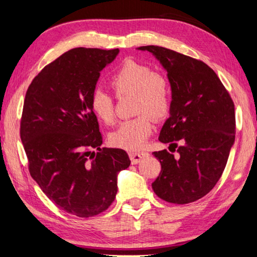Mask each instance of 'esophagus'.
Instances as JSON below:
<instances>
[{"mask_svg":"<svg viewBox=\"0 0 257 257\" xmlns=\"http://www.w3.org/2000/svg\"><path fill=\"white\" fill-rule=\"evenodd\" d=\"M147 157H149V153L145 152H130V159H131V163L133 165L140 163V161Z\"/></svg>","mask_w":257,"mask_h":257,"instance_id":"34e87169","label":"esophagus"}]
</instances>
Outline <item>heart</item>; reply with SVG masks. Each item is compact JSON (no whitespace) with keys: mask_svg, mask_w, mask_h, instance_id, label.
I'll list each match as a JSON object with an SVG mask.
<instances>
[{"mask_svg":"<svg viewBox=\"0 0 257 257\" xmlns=\"http://www.w3.org/2000/svg\"><path fill=\"white\" fill-rule=\"evenodd\" d=\"M111 86L118 97L136 94V113L139 117L122 121L110 135L112 145L128 151H138L145 145L153 131V120L170 113L172 96L167 80L149 65L136 61L122 63L111 78ZM93 114L104 124L114 121V100L111 94L98 89L90 99Z\"/></svg>","mask_w":257,"mask_h":257,"instance_id":"1","label":"heart"}]
</instances>
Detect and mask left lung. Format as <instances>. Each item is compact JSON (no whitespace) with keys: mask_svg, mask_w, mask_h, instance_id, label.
<instances>
[{"mask_svg":"<svg viewBox=\"0 0 257 257\" xmlns=\"http://www.w3.org/2000/svg\"><path fill=\"white\" fill-rule=\"evenodd\" d=\"M149 51L166 70L171 84L170 118L159 140L177 149L153 152L161 172L152 184L160 199L185 205L212 191L226 167L235 142V110L229 93L208 65L170 49L147 45Z\"/></svg>","mask_w":257,"mask_h":257,"instance_id":"8db88e82","label":"left lung"}]
</instances>
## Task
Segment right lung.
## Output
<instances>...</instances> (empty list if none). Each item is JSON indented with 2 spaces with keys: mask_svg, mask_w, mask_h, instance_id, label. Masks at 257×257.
<instances>
[{
  "mask_svg": "<svg viewBox=\"0 0 257 257\" xmlns=\"http://www.w3.org/2000/svg\"><path fill=\"white\" fill-rule=\"evenodd\" d=\"M118 54L71 49L35 77L24 99L21 140L31 177L58 208L79 217L111 206L119 172L131 164L124 150L100 149L103 137L90 107L100 71Z\"/></svg>",
  "mask_w": 257,
  "mask_h": 257,
  "instance_id": "right-lung-1",
  "label": "right lung"
}]
</instances>
